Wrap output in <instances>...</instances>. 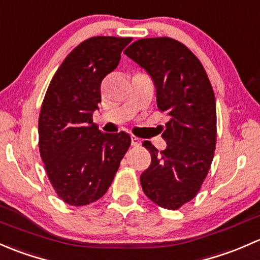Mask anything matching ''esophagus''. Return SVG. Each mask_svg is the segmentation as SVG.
<instances>
[{
  "instance_id": "obj_1",
  "label": "esophagus",
  "mask_w": 260,
  "mask_h": 260,
  "mask_svg": "<svg viewBox=\"0 0 260 260\" xmlns=\"http://www.w3.org/2000/svg\"><path fill=\"white\" fill-rule=\"evenodd\" d=\"M131 145L133 146H140L141 145V140L136 136H131Z\"/></svg>"
}]
</instances>
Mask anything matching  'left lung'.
<instances>
[{
    "mask_svg": "<svg viewBox=\"0 0 260 260\" xmlns=\"http://www.w3.org/2000/svg\"><path fill=\"white\" fill-rule=\"evenodd\" d=\"M145 69L156 87L160 112L169 116L157 151L143 146L151 164L141 174V188L151 202L176 210L194 199L211 167L216 146V105L213 87L199 58L170 37L141 39L124 51Z\"/></svg>",
    "mask_w": 260,
    "mask_h": 260,
    "instance_id": "left-lung-1",
    "label": "left lung"
}]
</instances>
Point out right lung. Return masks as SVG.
<instances>
[{
	"label": "right lung",
	"mask_w": 260,
	"mask_h": 260,
	"mask_svg": "<svg viewBox=\"0 0 260 260\" xmlns=\"http://www.w3.org/2000/svg\"><path fill=\"white\" fill-rule=\"evenodd\" d=\"M131 37L96 36L66 56L53 75L39 117V149L61 200L82 207L111 185L131 139L124 131L100 133L92 112L101 103L104 77L116 69Z\"/></svg>",
	"instance_id": "1"
}]
</instances>
